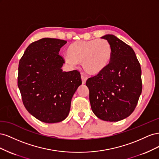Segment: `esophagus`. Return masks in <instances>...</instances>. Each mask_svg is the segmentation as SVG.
<instances>
[{"label":"esophagus","mask_w":159,"mask_h":159,"mask_svg":"<svg viewBox=\"0 0 159 159\" xmlns=\"http://www.w3.org/2000/svg\"><path fill=\"white\" fill-rule=\"evenodd\" d=\"M81 80H82V83H83V84H84L85 83L86 80H87V77H86V76H85L84 74H81Z\"/></svg>","instance_id":"obj_1"}]
</instances>
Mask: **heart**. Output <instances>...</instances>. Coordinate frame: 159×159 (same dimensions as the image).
Instances as JSON below:
<instances>
[{
  "mask_svg": "<svg viewBox=\"0 0 159 159\" xmlns=\"http://www.w3.org/2000/svg\"><path fill=\"white\" fill-rule=\"evenodd\" d=\"M112 53V46L105 39L76 41L67 50L66 61L71 64L82 63L87 73L97 74L108 66Z\"/></svg>",
  "mask_w": 159,
  "mask_h": 159,
  "instance_id": "1",
  "label": "heart"
}]
</instances>
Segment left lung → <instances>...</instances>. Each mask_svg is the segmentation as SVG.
I'll use <instances>...</instances> for the list:
<instances>
[{"mask_svg":"<svg viewBox=\"0 0 159 159\" xmlns=\"http://www.w3.org/2000/svg\"><path fill=\"white\" fill-rule=\"evenodd\" d=\"M112 46V57L103 71L86 85L93 113L103 121L125 119L135 109L142 92L141 65L131 46L112 34L102 37Z\"/></svg>","mask_w":159,"mask_h":159,"instance_id":"left-lung-1","label":"left lung"}]
</instances>
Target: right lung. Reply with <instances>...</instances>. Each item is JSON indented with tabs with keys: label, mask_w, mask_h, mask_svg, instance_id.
<instances>
[{
	"label": "right lung",
	"mask_w": 159,
	"mask_h": 159,
	"mask_svg": "<svg viewBox=\"0 0 159 159\" xmlns=\"http://www.w3.org/2000/svg\"><path fill=\"white\" fill-rule=\"evenodd\" d=\"M67 41L42 38L27 47L19 61L18 87L26 110L40 121H62L70 113L72 97L81 84L78 70L63 71L59 54Z\"/></svg>",
	"instance_id": "right-lung-1"
}]
</instances>
